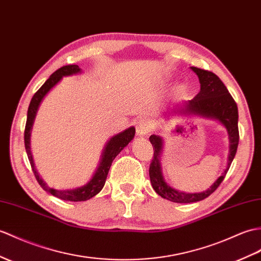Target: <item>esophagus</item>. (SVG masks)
<instances>
[{"label": "esophagus", "mask_w": 261, "mask_h": 261, "mask_svg": "<svg viewBox=\"0 0 261 261\" xmlns=\"http://www.w3.org/2000/svg\"><path fill=\"white\" fill-rule=\"evenodd\" d=\"M136 131L139 137L147 136L150 131V124L145 119H139L136 123Z\"/></svg>", "instance_id": "obj_1"}]
</instances>
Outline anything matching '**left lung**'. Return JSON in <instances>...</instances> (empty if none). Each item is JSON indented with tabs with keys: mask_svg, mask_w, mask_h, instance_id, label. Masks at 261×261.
Segmentation results:
<instances>
[{
	"mask_svg": "<svg viewBox=\"0 0 261 261\" xmlns=\"http://www.w3.org/2000/svg\"><path fill=\"white\" fill-rule=\"evenodd\" d=\"M191 70L199 77L200 92L192 100L186 102L185 108H181L179 113L184 114H195L209 119H216L220 123L226 126L230 140V151L228 156V166L215 184L208 188L205 191L187 193L173 189L163 179L160 165V154L162 151V139L159 136H150L149 140L153 147V156L150 163L149 175L150 181L154 191L159 196L165 198L169 201L178 203H190L197 202L209 197L211 193L217 190V188L225 179L229 170L230 165L237 152L239 143V130H238V108L231 94L229 93L225 84L215 73L207 70H202L191 66Z\"/></svg>",
	"mask_w": 261,
	"mask_h": 261,
	"instance_id": "left-lung-1",
	"label": "left lung"
}]
</instances>
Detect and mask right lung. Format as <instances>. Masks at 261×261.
Segmentation results:
<instances>
[{
  "label": "right lung",
  "instance_id": "right-lung-1",
  "mask_svg": "<svg viewBox=\"0 0 261 261\" xmlns=\"http://www.w3.org/2000/svg\"><path fill=\"white\" fill-rule=\"evenodd\" d=\"M81 69L79 68L76 64H70V65H64L62 68H60L54 72L51 76L47 79L45 83L42 86L38 91H36L33 98L30 102L29 110H28V119H27V124H25V130H24V143H25V150L28 153V158L30 161V165H31L32 171L34 173L35 179L38 180L39 185L42 187V189L51 193L52 196L60 198L62 200H66V201H86L102 190L103 186L106 184V180L108 177L109 170H110V167L112 165V161L114 158L121 152L124 147L129 144V142L135 138L136 129L131 126V128L125 129L124 131L118 133V135L113 136L110 140L107 142L105 145V149L102 151L101 159L99 162L98 168L95 169V172L93 173L92 178H91L88 182L82 186L75 188V189H68V190H60V189H54V188L48 187L38 173L34 166L33 156L31 154V147H30V137H31V130L34 123V119L36 116V112H38V109L41 105L42 100H43L46 93L50 91L58 82L63 76H68L72 74L80 73Z\"/></svg>",
  "mask_w": 261,
  "mask_h": 261
}]
</instances>
